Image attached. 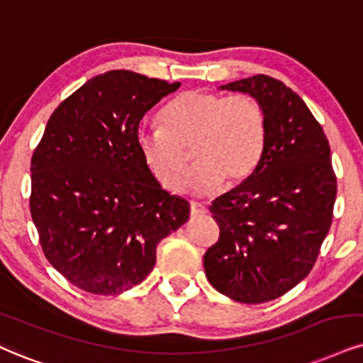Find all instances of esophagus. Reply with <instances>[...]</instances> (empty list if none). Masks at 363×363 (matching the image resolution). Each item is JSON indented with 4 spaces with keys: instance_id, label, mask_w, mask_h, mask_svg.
Here are the masks:
<instances>
[{
    "instance_id": "1",
    "label": "esophagus",
    "mask_w": 363,
    "mask_h": 363,
    "mask_svg": "<svg viewBox=\"0 0 363 363\" xmlns=\"http://www.w3.org/2000/svg\"><path fill=\"white\" fill-rule=\"evenodd\" d=\"M190 212H191V217H199V216H203V213H207V208H205V205H202V203L191 202Z\"/></svg>"
}]
</instances>
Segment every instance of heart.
Segmentation results:
<instances>
[{
  "label": "heart",
  "instance_id": "obj_1",
  "mask_svg": "<svg viewBox=\"0 0 363 363\" xmlns=\"http://www.w3.org/2000/svg\"><path fill=\"white\" fill-rule=\"evenodd\" d=\"M163 126H141L136 146L146 168L163 189L174 190L186 164L183 147H191L195 167L183 189L213 194L245 180L257 167L266 145V114L250 96L186 91L164 106Z\"/></svg>",
  "mask_w": 363,
  "mask_h": 363
}]
</instances>
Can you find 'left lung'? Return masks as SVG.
Returning <instances> with one entry per match:
<instances>
[{
    "instance_id": "1",
    "label": "left lung",
    "mask_w": 363,
    "mask_h": 363,
    "mask_svg": "<svg viewBox=\"0 0 363 363\" xmlns=\"http://www.w3.org/2000/svg\"><path fill=\"white\" fill-rule=\"evenodd\" d=\"M218 89L262 106L266 145L256 169L210 205L220 237L203 269L218 293L259 305L310 274L332 225L337 178L323 129L281 80L259 74Z\"/></svg>"
}]
</instances>
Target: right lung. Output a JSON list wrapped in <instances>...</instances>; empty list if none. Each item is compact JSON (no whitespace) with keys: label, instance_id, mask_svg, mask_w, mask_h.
<instances>
[{"label":"right lung","instance_id":"1","mask_svg":"<svg viewBox=\"0 0 363 363\" xmlns=\"http://www.w3.org/2000/svg\"><path fill=\"white\" fill-rule=\"evenodd\" d=\"M178 87L131 70L96 75L53 111L31 156L45 257L87 293L140 284L158 244L189 220L190 203L161 189L136 146L143 116Z\"/></svg>","mask_w":363,"mask_h":363}]
</instances>
